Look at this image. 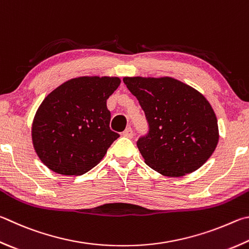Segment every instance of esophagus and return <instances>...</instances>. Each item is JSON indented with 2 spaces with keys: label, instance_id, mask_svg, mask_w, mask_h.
<instances>
[{
  "label": "esophagus",
  "instance_id": "esophagus-1",
  "mask_svg": "<svg viewBox=\"0 0 249 249\" xmlns=\"http://www.w3.org/2000/svg\"><path fill=\"white\" fill-rule=\"evenodd\" d=\"M123 136L124 137H127V138H132L134 136V133H133V129L130 127L126 128L124 132H123Z\"/></svg>",
  "mask_w": 249,
  "mask_h": 249
}]
</instances>
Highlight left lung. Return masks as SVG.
Masks as SVG:
<instances>
[{"mask_svg": "<svg viewBox=\"0 0 249 249\" xmlns=\"http://www.w3.org/2000/svg\"><path fill=\"white\" fill-rule=\"evenodd\" d=\"M148 123L137 140L144 162L178 178L206 163L218 144V121L210 103L191 86L171 77H125Z\"/></svg>", "mask_w": 249, "mask_h": 249, "instance_id": "8db88e82", "label": "left lung"}]
</instances>
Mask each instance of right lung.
Masks as SVG:
<instances>
[{"instance_id": "1", "label": "right lung", "mask_w": 249, "mask_h": 249, "mask_svg": "<svg viewBox=\"0 0 249 249\" xmlns=\"http://www.w3.org/2000/svg\"><path fill=\"white\" fill-rule=\"evenodd\" d=\"M121 84L117 77H78L49 94L36 113L33 142L44 164L62 175L94 168L120 137L110 128L107 100Z\"/></svg>"}]
</instances>
